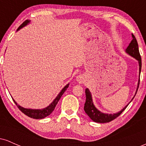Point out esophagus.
Masks as SVG:
<instances>
[{
  "label": "esophagus",
  "instance_id": "34e87169",
  "mask_svg": "<svg viewBox=\"0 0 146 146\" xmlns=\"http://www.w3.org/2000/svg\"><path fill=\"white\" fill-rule=\"evenodd\" d=\"M77 80H78L80 83H82L84 82V77L82 76V75H78V76L77 77Z\"/></svg>",
  "mask_w": 146,
  "mask_h": 146
}]
</instances>
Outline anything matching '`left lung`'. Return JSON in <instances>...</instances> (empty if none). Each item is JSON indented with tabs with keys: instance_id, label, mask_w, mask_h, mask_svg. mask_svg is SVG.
Listing matches in <instances>:
<instances>
[{
	"instance_id": "obj_1",
	"label": "left lung",
	"mask_w": 146,
	"mask_h": 146,
	"mask_svg": "<svg viewBox=\"0 0 146 146\" xmlns=\"http://www.w3.org/2000/svg\"><path fill=\"white\" fill-rule=\"evenodd\" d=\"M132 40L131 42H130V44H129L128 46L127 47L126 50H125V51H126L129 55L134 57L135 59H137L139 61L140 74L141 70V58L139 51L138 43H137L136 38H135V36H134L133 34H132ZM139 85V82L138 84L137 92V90H138ZM85 93H86V102H85L84 104V109L85 113L88 115V116L93 121L97 122V123H107V122L113 121L115 119H116L117 117L119 116V115L122 113V112H123V110L126 108V107L128 106V105H127L125 108H123V109L121 110V111L116 114H113V115L102 113L100 111H99V110L95 108V106L93 105L91 94H90V92L89 91V90H88V88H86V89L85 90ZM134 98H135V97H134ZM133 98H132V100H133Z\"/></svg>"
}]
</instances>
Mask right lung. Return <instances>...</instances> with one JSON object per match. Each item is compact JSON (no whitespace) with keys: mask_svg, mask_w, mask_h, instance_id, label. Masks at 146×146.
I'll return each mask as SVG.
<instances>
[{"mask_svg":"<svg viewBox=\"0 0 146 146\" xmlns=\"http://www.w3.org/2000/svg\"><path fill=\"white\" fill-rule=\"evenodd\" d=\"M29 23V21H25L24 23L22 24L21 26L19 27L18 28L17 30H19L21 28L23 27H24L26 25L27 23ZM68 84L66 86H65L64 87V88L62 90H61V92L59 93V95L57 96V98L55 99L54 101H53L52 103L50 104L48 106L46 107V108H43V109H39V110H33V109H27V108H23V107H21V106H19L18 104H17V103H16V102L14 101V103L16 104V105L17 106V107L18 108H19L20 110H21V112H23V113L25 114V115H26L27 116L31 117V118H33V119H43L44 118V117L48 116V115L51 114L52 112L55 109V107L56 106L57 104H58V102H59L60 99L61 98L62 95H63V93H64L65 90L67 89V88L68 87Z\"/></svg>","mask_w":146,"mask_h":146,"instance_id":"1","label":"right lung"}]
</instances>
